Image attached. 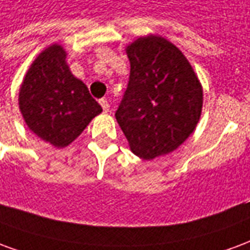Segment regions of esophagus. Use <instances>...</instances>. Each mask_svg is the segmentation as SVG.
<instances>
[{"mask_svg": "<svg viewBox=\"0 0 250 250\" xmlns=\"http://www.w3.org/2000/svg\"><path fill=\"white\" fill-rule=\"evenodd\" d=\"M99 103H100V105H102V108H103L104 112H108L109 104H108V102L105 100V99H100V100H99Z\"/></svg>", "mask_w": 250, "mask_h": 250, "instance_id": "esophagus-1", "label": "esophagus"}]
</instances>
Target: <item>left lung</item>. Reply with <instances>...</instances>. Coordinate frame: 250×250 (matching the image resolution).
<instances>
[{
	"label": "left lung",
	"mask_w": 250,
	"mask_h": 250,
	"mask_svg": "<svg viewBox=\"0 0 250 250\" xmlns=\"http://www.w3.org/2000/svg\"><path fill=\"white\" fill-rule=\"evenodd\" d=\"M125 52L130 80L115 116L131 151L150 161L177 150L193 134L202 85L184 53L163 37H139Z\"/></svg>",
	"instance_id": "8db88e82"
}]
</instances>
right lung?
<instances>
[{
	"instance_id": "right-lung-1",
	"label": "right lung",
	"mask_w": 250,
	"mask_h": 250,
	"mask_svg": "<svg viewBox=\"0 0 250 250\" xmlns=\"http://www.w3.org/2000/svg\"><path fill=\"white\" fill-rule=\"evenodd\" d=\"M59 44L41 52L20 87L19 107L30 131L52 146H68L102 112L87 85L75 77Z\"/></svg>"
}]
</instances>
